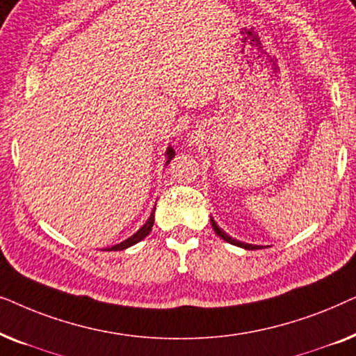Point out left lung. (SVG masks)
Listing matches in <instances>:
<instances>
[{
  "mask_svg": "<svg viewBox=\"0 0 356 356\" xmlns=\"http://www.w3.org/2000/svg\"><path fill=\"white\" fill-rule=\"evenodd\" d=\"M211 225L213 228V232H216L217 235L220 236L222 240H225L227 243H232V245H235V246L245 248V250H259V246H256V245H248V243H241V241H238V240H233V238L228 236L227 233L222 230V228H218V225L216 223V220H213V218H211Z\"/></svg>",
  "mask_w": 356,
  "mask_h": 356,
  "instance_id": "8db88e82",
  "label": "left lung"
}]
</instances>
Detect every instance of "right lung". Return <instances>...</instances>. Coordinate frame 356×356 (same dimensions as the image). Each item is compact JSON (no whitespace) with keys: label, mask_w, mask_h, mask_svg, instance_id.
Segmentation results:
<instances>
[{"label":"right lung","mask_w":356,"mask_h":356,"mask_svg":"<svg viewBox=\"0 0 356 356\" xmlns=\"http://www.w3.org/2000/svg\"><path fill=\"white\" fill-rule=\"evenodd\" d=\"M165 155H167V165H168L170 160H172V159L175 157V150H173L172 147H168V149H167V154H165ZM154 213H155V209L152 211V213H150V217L147 218V222H145L144 225L140 227L139 230L136 232L133 236H129L128 240L118 243V245L111 246L108 251H123V250H126V248L133 246V245H136V243H139L140 240H144V238L149 235L150 230H152V227H154Z\"/></svg>","instance_id":"1"}]
</instances>
